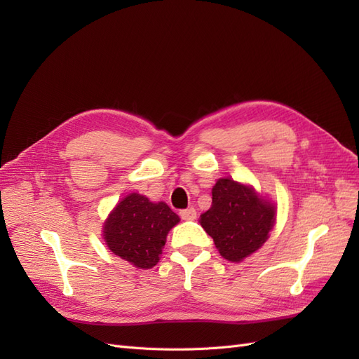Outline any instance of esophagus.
Wrapping results in <instances>:
<instances>
[{"label": "esophagus", "instance_id": "34e87169", "mask_svg": "<svg viewBox=\"0 0 359 359\" xmlns=\"http://www.w3.org/2000/svg\"><path fill=\"white\" fill-rule=\"evenodd\" d=\"M180 215L182 220H194L196 219V210H194L193 206H190V208H187V210H181Z\"/></svg>", "mask_w": 359, "mask_h": 359}]
</instances>
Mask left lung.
I'll use <instances>...</instances> for the list:
<instances>
[{
  "label": "left lung",
  "instance_id": "left-lung-1",
  "mask_svg": "<svg viewBox=\"0 0 359 359\" xmlns=\"http://www.w3.org/2000/svg\"><path fill=\"white\" fill-rule=\"evenodd\" d=\"M199 222L224 259L241 262L268 240L276 223V206L253 187L220 178L212 187L211 208Z\"/></svg>",
  "mask_w": 359,
  "mask_h": 359
}]
</instances>
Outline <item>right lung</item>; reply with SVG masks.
<instances>
[{
	"label": "right lung",
	"instance_id": "obj_1",
	"mask_svg": "<svg viewBox=\"0 0 359 359\" xmlns=\"http://www.w3.org/2000/svg\"><path fill=\"white\" fill-rule=\"evenodd\" d=\"M178 222L180 217L165 202L154 203L132 193L107 217L103 236L114 255L147 269L157 265L166 236Z\"/></svg>",
	"mask_w": 359,
	"mask_h": 359
}]
</instances>
